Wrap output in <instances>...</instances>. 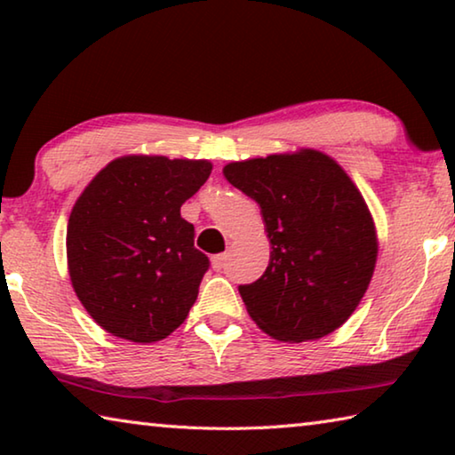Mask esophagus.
I'll return each instance as SVG.
<instances>
[{"label":"esophagus","mask_w":455,"mask_h":455,"mask_svg":"<svg viewBox=\"0 0 455 455\" xmlns=\"http://www.w3.org/2000/svg\"><path fill=\"white\" fill-rule=\"evenodd\" d=\"M212 264H213V268H215V270L226 268V264H228V254H226V251H223V254L213 256V258H212Z\"/></svg>","instance_id":"1"}]
</instances>
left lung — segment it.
Returning <instances> with one entry per match:
<instances>
[{"mask_svg":"<svg viewBox=\"0 0 455 455\" xmlns=\"http://www.w3.org/2000/svg\"><path fill=\"white\" fill-rule=\"evenodd\" d=\"M226 179L260 205L270 237L264 275L237 291L275 339H319L355 311L372 278L379 242L366 201L323 152L232 163Z\"/></svg>","mask_w":455,"mask_h":455,"instance_id":"8db88e82","label":"left lung"}]
</instances>
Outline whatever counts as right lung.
<instances>
[{"mask_svg":"<svg viewBox=\"0 0 455 455\" xmlns=\"http://www.w3.org/2000/svg\"><path fill=\"white\" fill-rule=\"evenodd\" d=\"M212 174L207 160L122 156L91 180L68 218L76 297L122 339H164L188 315L209 258L195 248L180 205Z\"/></svg>","mask_w":455,"mask_h":455,"instance_id":"obj_1","label":"right lung"}]
</instances>
